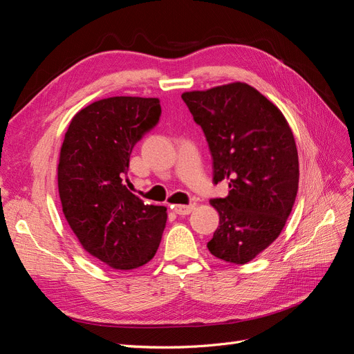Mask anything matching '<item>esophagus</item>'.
Returning <instances> with one entry per match:
<instances>
[{
    "instance_id": "34e87169",
    "label": "esophagus",
    "mask_w": 354,
    "mask_h": 354,
    "mask_svg": "<svg viewBox=\"0 0 354 354\" xmlns=\"http://www.w3.org/2000/svg\"><path fill=\"white\" fill-rule=\"evenodd\" d=\"M173 208L178 216H187V214L195 209V203H189V205H173Z\"/></svg>"
}]
</instances>
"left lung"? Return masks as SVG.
<instances>
[{"mask_svg": "<svg viewBox=\"0 0 354 354\" xmlns=\"http://www.w3.org/2000/svg\"><path fill=\"white\" fill-rule=\"evenodd\" d=\"M181 99L201 125L212 156V181H229L211 199L220 223L208 242L217 259L245 264L277 236L298 190V153L285 116L245 82L189 91Z\"/></svg>", "mask_w": 354, "mask_h": 354, "instance_id": "left-lung-1", "label": "left lung"}]
</instances>
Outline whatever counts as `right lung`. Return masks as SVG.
<instances>
[{"instance_id":"right-lung-1","label":"right lung","mask_w":354,"mask_h":354,"mask_svg":"<svg viewBox=\"0 0 354 354\" xmlns=\"http://www.w3.org/2000/svg\"><path fill=\"white\" fill-rule=\"evenodd\" d=\"M158 99L109 97L72 118L57 168L63 214L82 248L116 270L153 259L167 208L145 203L124 185L130 155L158 124Z\"/></svg>"}]
</instances>
